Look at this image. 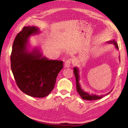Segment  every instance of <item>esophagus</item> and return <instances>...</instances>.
<instances>
[{
    "mask_svg": "<svg viewBox=\"0 0 128 128\" xmlns=\"http://www.w3.org/2000/svg\"><path fill=\"white\" fill-rule=\"evenodd\" d=\"M71 61H72L71 59H68V60H67L64 62V66L67 68H69L70 66Z\"/></svg>",
    "mask_w": 128,
    "mask_h": 128,
    "instance_id": "esophagus-1",
    "label": "esophagus"
}]
</instances>
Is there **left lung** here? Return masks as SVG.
I'll use <instances>...</instances> for the list:
<instances>
[{"instance_id": "1", "label": "left lung", "mask_w": 128, "mask_h": 128, "mask_svg": "<svg viewBox=\"0 0 128 128\" xmlns=\"http://www.w3.org/2000/svg\"><path fill=\"white\" fill-rule=\"evenodd\" d=\"M110 42V43H113L114 44L115 46L116 47L117 49H118V45L117 44V42H116V41L115 40H113V41H110V42ZM74 75L75 76L76 78V89L77 91L78 92V94L81 97H82V99H84V100H97V99H100L102 98L104 96H105L106 95H107L109 94H110V92L112 91L111 90V91H110V92L107 93V94L105 95H102V96H96V94H88V92H84L83 91V89L81 88L80 84L79 83V80H80V75H79V70L78 69L76 68V67H74Z\"/></svg>"}]
</instances>
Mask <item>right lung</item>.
Returning a JSON list of instances; mask_svg holds the SVG:
<instances>
[{"label": "right lung", "mask_w": 128, "mask_h": 128, "mask_svg": "<svg viewBox=\"0 0 128 128\" xmlns=\"http://www.w3.org/2000/svg\"><path fill=\"white\" fill-rule=\"evenodd\" d=\"M40 32L36 26H24L18 33L10 55L11 69L18 86L26 94L43 98L52 91L63 61L50 60L37 50L27 51L29 37Z\"/></svg>", "instance_id": "add662e5"}]
</instances>
